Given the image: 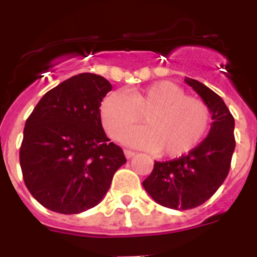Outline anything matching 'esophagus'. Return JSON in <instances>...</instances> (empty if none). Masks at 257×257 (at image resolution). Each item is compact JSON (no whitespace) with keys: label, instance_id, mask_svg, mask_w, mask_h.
<instances>
[{"label":"esophagus","instance_id":"esophagus-1","mask_svg":"<svg viewBox=\"0 0 257 257\" xmlns=\"http://www.w3.org/2000/svg\"><path fill=\"white\" fill-rule=\"evenodd\" d=\"M124 156H126L127 160H130V158H133V157L135 156V152L128 151V149H124Z\"/></svg>","mask_w":257,"mask_h":257}]
</instances>
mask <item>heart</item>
<instances>
[{
	"mask_svg": "<svg viewBox=\"0 0 257 257\" xmlns=\"http://www.w3.org/2000/svg\"><path fill=\"white\" fill-rule=\"evenodd\" d=\"M140 115L144 126L127 131L122 142L165 157L181 156L194 148L210 123L208 106L187 96L180 86L170 81L128 90L124 95L112 92L101 101V123L112 139L138 123Z\"/></svg>",
	"mask_w": 257,
	"mask_h": 257,
	"instance_id": "1",
	"label": "heart"
}]
</instances>
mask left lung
Segmentation results:
<instances>
[{"label": "left lung", "instance_id": "8db88e82", "mask_svg": "<svg viewBox=\"0 0 257 257\" xmlns=\"http://www.w3.org/2000/svg\"><path fill=\"white\" fill-rule=\"evenodd\" d=\"M185 82L210 109V133L187 156L154 162L152 174L143 181L157 203L174 210H190L211 198L228 176L235 148L234 118L224 100L197 79L185 77Z\"/></svg>", "mask_w": 257, "mask_h": 257}]
</instances>
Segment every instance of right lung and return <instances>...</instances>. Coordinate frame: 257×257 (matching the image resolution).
I'll return each mask as SVG.
<instances>
[{
    "instance_id": "1",
    "label": "right lung",
    "mask_w": 257,
    "mask_h": 257,
    "mask_svg": "<svg viewBox=\"0 0 257 257\" xmlns=\"http://www.w3.org/2000/svg\"><path fill=\"white\" fill-rule=\"evenodd\" d=\"M110 90L104 77L77 74L47 91L27 119L20 167L44 207L64 215L95 207L126 163L101 126L99 108Z\"/></svg>"
}]
</instances>
